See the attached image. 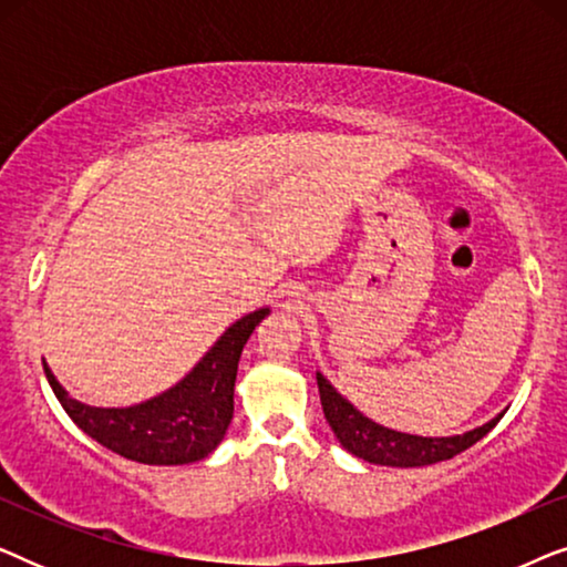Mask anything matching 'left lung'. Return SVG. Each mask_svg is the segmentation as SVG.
<instances>
[{
	"label": "left lung",
	"mask_w": 567,
	"mask_h": 567,
	"mask_svg": "<svg viewBox=\"0 0 567 567\" xmlns=\"http://www.w3.org/2000/svg\"><path fill=\"white\" fill-rule=\"evenodd\" d=\"M317 386H320L324 417H328L340 446L359 456V460L382 464V467H425V464L452 460L464 449L477 444L506 413L503 410L487 423L472 431L456 433V436H415V433H402L371 421L359 408H353V402H348L320 371H317Z\"/></svg>",
	"instance_id": "left-lung-1"
}]
</instances>
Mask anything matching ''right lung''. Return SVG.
I'll list each match as a JSON object with an SVG mask.
<instances>
[{
  "label": "right lung",
  "instance_id": "1",
  "mask_svg": "<svg viewBox=\"0 0 567 567\" xmlns=\"http://www.w3.org/2000/svg\"><path fill=\"white\" fill-rule=\"evenodd\" d=\"M268 315L270 309L262 307L239 317L181 382L128 408H95L74 400L45 361L43 371L66 415L97 444L131 462L159 467L190 464L206 460L227 436L235 415L239 355Z\"/></svg>",
  "mask_w": 567,
  "mask_h": 567
}]
</instances>
